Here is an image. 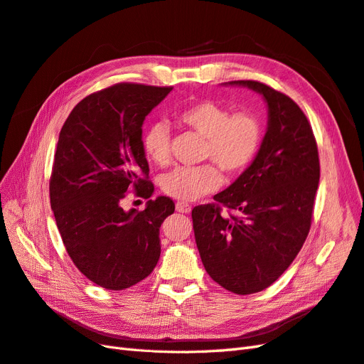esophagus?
Instances as JSON below:
<instances>
[{"instance_id": "esophagus-1", "label": "esophagus", "mask_w": 364, "mask_h": 364, "mask_svg": "<svg viewBox=\"0 0 364 364\" xmlns=\"http://www.w3.org/2000/svg\"><path fill=\"white\" fill-rule=\"evenodd\" d=\"M175 209H176V212H180V213H189L191 212V205L186 204V203H176L175 204Z\"/></svg>"}]
</instances>
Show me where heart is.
Returning <instances> with one entry per match:
<instances>
[{
	"instance_id": "heart-1",
	"label": "heart",
	"mask_w": 364,
	"mask_h": 364,
	"mask_svg": "<svg viewBox=\"0 0 364 364\" xmlns=\"http://www.w3.org/2000/svg\"><path fill=\"white\" fill-rule=\"evenodd\" d=\"M184 127L205 139L204 159L213 160L221 171L235 175L252 163L261 144V124L250 112L230 114L225 107L212 100L195 102L178 112ZM169 127L155 122L146 128L141 139L143 152L155 164L169 161ZM221 176L215 166L204 164L189 168L178 166L161 176L166 195L183 201H195L220 188Z\"/></svg>"
}]
</instances>
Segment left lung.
<instances>
[{
  "instance_id": "8db88e82",
  "label": "left lung",
  "mask_w": 364,
  "mask_h": 364,
  "mask_svg": "<svg viewBox=\"0 0 364 364\" xmlns=\"http://www.w3.org/2000/svg\"><path fill=\"white\" fill-rule=\"evenodd\" d=\"M261 95L267 128L250 166L192 210L195 241L205 272L235 294L262 291L291 265L313 218L320 164L313 129L294 100L255 80H232ZM237 210L224 217L220 205Z\"/></svg>"
}]
</instances>
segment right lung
Instances as JSON below:
<instances>
[{"label": "right lung", "mask_w": 364, "mask_h": 364, "mask_svg": "<svg viewBox=\"0 0 364 364\" xmlns=\"http://www.w3.org/2000/svg\"><path fill=\"white\" fill-rule=\"evenodd\" d=\"M172 88L117 84L73 108L60 129L50 180V203L67 253L96 285L129 288L157 265L160 227L175 204L168 196L144 210H123L129 188L151 198L154 184L143 152V122Z\"/></svg>", "instance_id": "right-lung-1"}]
</instances>
